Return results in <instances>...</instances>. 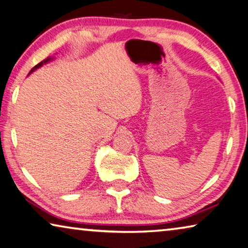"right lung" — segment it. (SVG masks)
<instances>
[{
	"instance_id": "add662e5",
	"label": "right lung",
	"mask_w": 248,
	"mask_h": 248,
	"mask_svg": "<svg viewBox=\"0 0 248 248\" xmlns=\"http://www.w3.org/2000/svg\"><path fill=\"white\" fill-rule=\"evenodd\" d=\"M53 60H55V57H54V56H53V57H52V56H50V57H47L46 60H44V61L41 62H38V64H37L36 66H35V67H33V68H32V70H31V72H30V74H32V73H33V72H35V70H36L37 68L42 67L43 65H44V64H47V62H52ZM30 74H29V75H30Z\"/></svg>"
}]
</instances>
